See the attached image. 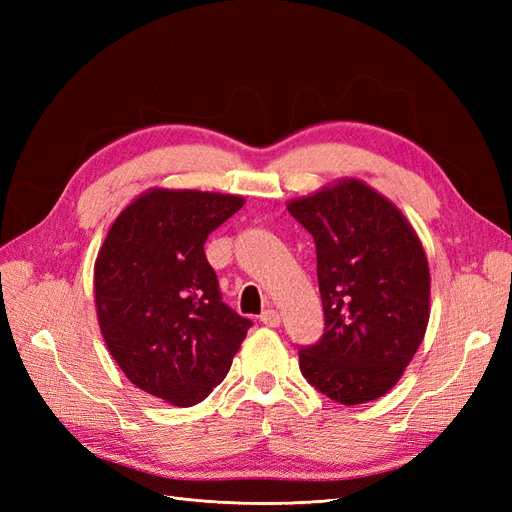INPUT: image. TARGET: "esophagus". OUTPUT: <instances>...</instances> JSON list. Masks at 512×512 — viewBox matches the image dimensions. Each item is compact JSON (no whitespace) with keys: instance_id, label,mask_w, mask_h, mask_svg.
<instances>
[{"instance_id":"esophagus-1","label":"esophagus","mask_w":512,"mask_h":512,"mask_svg":"<svg viewBox=\"0 0 512 512\" xmlns=\"http://www.w3.org/2000/svg\"><path fill=\"white\" fill-rule=\"evenodd\" d=\"M260 322L267 324V327H277V324H280V312H277V309H273V307H269L260 314Z\"/></svg>"}]
</instances>
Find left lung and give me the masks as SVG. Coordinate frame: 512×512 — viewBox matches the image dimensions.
<instances>
[{"label": "left lung", "instance_id": "8db88e82", "mask_svg": "<svg viewBox=\"0 0 512 512\" xmlns=\"http://www.w3.org/2000/svg\"><path fill=\"white\" fill-rule=\"evenodd\" d=\"M288 211L316 243L324 331L301 346L316 391L354 406L393 389L423 342L429 267L401 211L363 181L299 198Z\"/></svg>", "mask_w": 512, "mask_h": 512}]
</instances>
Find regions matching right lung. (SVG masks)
Listing matches in <instances>:
<instances>
[{
    "mask_svg": "<svg viewBox=\"0 0 512 512\" xmlns=\"http://www.w3.org/2000/svg\"><path fill=\"white\" fill-rule=\"evenodd\" d=\"M243 198L151 190L119 213L96 262L104 342L138 389L188 408L228 374L252 327L222 301L205 241Z\"/></svg>",
    "mask_w": 512,
    "mask_h": 512,
    "instance_id": "obj_1",
    "label": "right lung"
}]
</instances>
